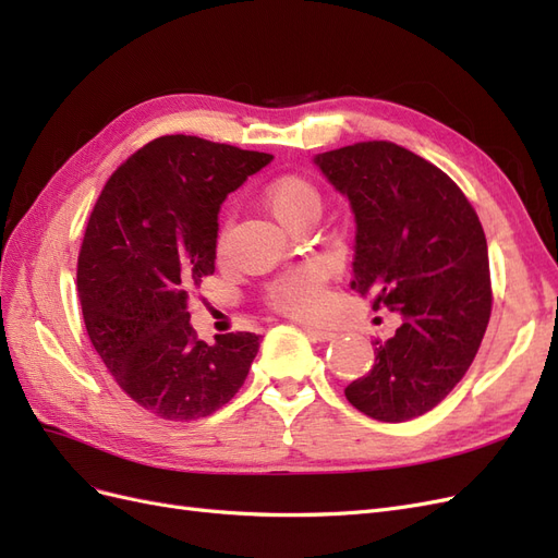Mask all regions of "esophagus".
<instances>
[{
  "instance_id": "obj_1",
  "label": "esophagus",
  "mask_w": 558,
  "mask_h": 558,
  "mask_svg": "<svg viewBox=\"0 0 558 558\" xmlns=\"http://www.w3.org/2000/svg\"><path fill=\"white\" fill-rule=\"evenodd\" d=\"M305 332L312 337L314 342H330L332 337H335V332H330V330H324V328H310V326H305Z\"/></svg>"
}]
</instances>
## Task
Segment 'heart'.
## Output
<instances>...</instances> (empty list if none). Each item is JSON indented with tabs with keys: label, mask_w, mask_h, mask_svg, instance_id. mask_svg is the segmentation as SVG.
<instances>
[{
	"label": "heart",
	"mask_w": 558,
	"mask_h": 558,
	"mask_svg": "<svg viewBox=\"0 0 558 558\" xmlns=\"http://www.w3.org/2000/svg\"><path fill=\"white\" fill-rule=\"evenodd\" d=\"M263 199L267 209L275 214L277 221L289 230L300 218L318 216L320 211V195L316 185L300 177H281L272 181L265 189ZM223 240L226 230L221 232V244ZM324 283V267L314 263L300 265L269 286L267 300L269 305L286 316H293L298 320H318L328 307Z\"/></svg>",
	"instance_id": "1"
}]
</instances>
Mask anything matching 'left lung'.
I'll return each mask as SVG.
<instances>
[{
  "label": "left lung",
  "instance_id": "8db88e82",
  "mask_svg": "<svg viewBox=\"0 0 558 558\" xmlns=\"http://www.w3.org/2000/svg\"><path fill=\"white\" fill-rule=\"evenodd\" d=\"M314 162L356 218L351 289L402 316L344 396L388 424L426 414L463 379L492 316L480 218L442 170L398 144L361 142Z\"/></svg>",
  "mask_w": 558,
  "mask_h": 558
}]
</instances>
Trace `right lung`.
<instances>
[{"instance_id":"right-lung-1","label":"right lung","mask_w":558,"mask_h":558,"mask_svg":"<svg viewBox=\"0 0 558 558\" xmlns=\"http://www.w3.org/2000/svg\"><path fill=\"white\" fill-rule=\"evenodd\" d=\"M269 154L167 134L107 181L78 253L83 320L123 391L170 421L221 410L258 353L256 332L197 340L189 291L214 275L218 211Z\"/></svg>"}]
</instances>
